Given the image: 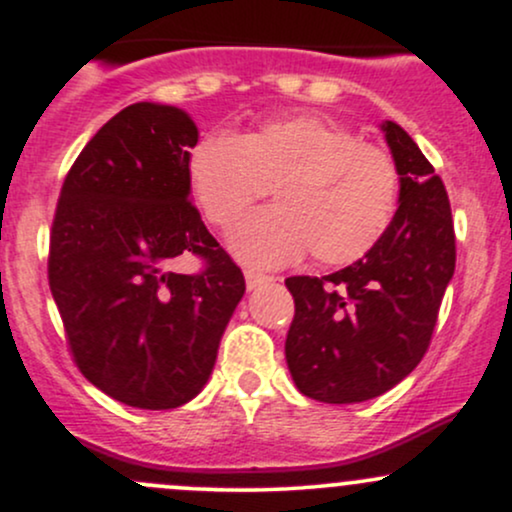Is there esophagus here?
<instances>
[{
  "instance_id": "34e87169",
  "label": "esophagus",
  "mask_w": 512,
  "mask_h": 512,
  "mask_svg": "<svg viewBox=\"0 0 512 512\" xmlns=\"http://www.w3.org/2000/svg\"><path fill=\"white\" fill-rule=\"evenodd\" d=\"M264 281H269L267 274L255 272V269H245V284H248V291L257 289V286L264 284Z\"/></svg>"
}]
</instances>
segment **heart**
I'll list each match as a JSON object with an SVG mask.
<instances>
[{"label": "heart", "instance_id": "1", "mask_svg": "<svg viewBox=\"0 0 512 512\" xmlns=\"http://www.w3.org/2000/svg\"><path fill=\"white\" fill-rule=\"evenodd\" d=\"M272 182V209L231 231V250L255 267L313 252L320 264L356 262L390 226L399 170L380 146L317 113L267 117L243 134L211 132L187 158V185L204 216L228 228Z\"/></svg>", "mask_w": 512, "mask_h": 512}]
</instances>
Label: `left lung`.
Masks as SVG:
<instances>
[{"instance_id":"1","label":"left lung","mask_w":512,"mask_h":512,"mask_svg":"<svg viewBox=\"0 0 512 512\" xmlns=\"http://www.w3.org/2000/svg\"><path fill=\"white\" fill-rule=\"evenodd\" d=\"M385 142L399 170V207L361 260L322 276H289L296 315L286 363L305 397L366 402L419 366L455 274V228L443 180L397 122Z\"/></svg>"}]
</instances>
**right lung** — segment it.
I'll return each instance as SVG.
<instances>
[{"instance_id":"obj_1","label":"right lung","mask_w":512,"mask_h":512,"mask_svg":"<svg viewBox=\"0 0 512 512\" xmlns=\"http://www.w3.org/2000/svg\"><path fill=\"white\" fill-rule=\"evenodd\" d=\"M197 139L175 105H127L76 156L52 221L48 279L76 366L137 409L199 395L245 293L190 199ZM190 251L205 269L178 275L172 264Z\"/></svg>"}]
</instances>
